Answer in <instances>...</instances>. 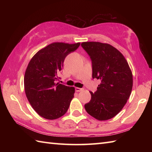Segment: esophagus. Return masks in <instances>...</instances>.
<instances>
[{"label": "esophagus", "instance_id": "obj_1", "mask_svg": "<svg viewBox=\"0 0 152 152\" xmlns=\"http://www.w3.org/2000/svg\"><path fill=\"white\" fill-rule=\"evenodd\" d=\"M75 90H76V91H77V92H80V91H83V88H76Z\"/></svg>", "mask_w": 152, "mask_h": 152}]
</instances>
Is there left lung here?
<instances>
[{"label":"left lung","instance_id":"8db88e82","mask_svg":"<svg viewBox=\"0 0 152 152\" xmlns=\"http://www.w3.org/2000/svg\"><path fill=\"white\" fill-rule=\"evenodd\" d=\"M92 63V78L101 80L97 90L85 104L89 115L100 121L117 115L127 102L133 88V74L121 52L108 44L86 42L81 44Z\"/></svg>","mask_w":152,"mask_h":152}]
</instances>
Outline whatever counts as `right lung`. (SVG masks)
Listing matches in <instances>:
<instances>
[{"label":"right lung","mask_w":152,"mask_h":152,"mask_svg":"<svg viewBox=\"0 0 152 152\" xmlns=\"http://www.w3.org/2000/svg\"><path fill=\"white\" fill-rule=\"evenodd\" d=\"M80 43L55 42L38 51L28 63L24 77L25 94L38 115L56 119L67 112L74 88L56 83L65 57Z\"/></svg>","instance_id":"1"}]
</instances>
